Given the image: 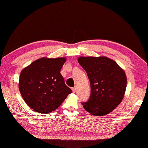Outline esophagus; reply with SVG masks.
Segmentation results:
<instances>
[{
	"label": "esophagus",
	"mask_w": 148,
	"mask_h": 148,
	"mask_svg": "<svg viewBox=\"0 0 148 148\" xmlns=\"http://www.w3.org/2000/svg\"><path fill=\"white\" fill-rule=\"evenodd\" d=\"M76 90H77V88L76 87H73V88H72V91H73V93H75L76 92Z\"/></svg>",
	"instance_id": "esophagus-1"
}]
</instances>
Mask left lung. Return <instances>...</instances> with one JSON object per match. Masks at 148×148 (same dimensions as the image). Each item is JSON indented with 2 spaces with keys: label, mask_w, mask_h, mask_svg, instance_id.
<instances>
[{
  "label": "left lung",
  "mask_w": 148,
  "mask_h": 148,
  "mask_svg": "<svg viewBox=\"0 0 148 148\" xmlns=\"http://www.w3.org/2000/svg\"><path fill=\"white\" fill-rule=\"evenodd\" d=\"M79 64L87 73L91 95L82 103L95 116H105L120 104L125 95L127 77L124 70L113 60L102 56H79Z\"/></svg>",
  "instance_id": "8db88e82"
}]
</instances>
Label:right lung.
I'll return each mask as SVG.
<instances>
[{"label": "right lung", "mask_w": 148, "mask_h": 148, "mask_svg": "<svg viewBox=\"0 0 148 148\" xmlns=\"http://www.w3.org/2000/svg\"><path fill=\"white\" fill-rule=\"evenodd\" d=\"M66 58L43 57L25 67L20 73L19 89L28 107L36 112L50 113L72 93L60 73Z\"/></svg>", "instance_id": "1"}]
</instances>
